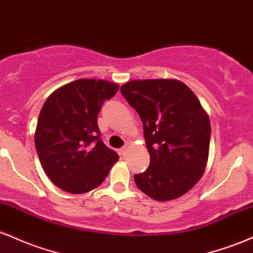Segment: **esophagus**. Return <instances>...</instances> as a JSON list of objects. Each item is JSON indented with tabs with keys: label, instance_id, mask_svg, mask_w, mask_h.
I'll list each match as a JSON object with an SVG mask.
<instances>
[{
	"label": "esophagus",
	"instance_id": "esophagus-1",
	"mask_svg": "<svg viewBox=\"0 0 253 253\" xmlns=\"http://www.w3.org/2000/svg\"><path fill=\"white\" fill-rule=\"evenodd\" d=\"M119 153H121L122 157H126L127 153H129V147L124 146L123 148H121V150H119Z\"/></svg>",
	"mask_w": 253,
	"mask_h": 253
}]
</instances>
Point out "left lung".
Here are the masks:
<instances>
[{
	"label": "left lung",
	"mask_w": 253,
	"mask_h": 253,
	"mask_svg": "<svg viewBox=\"0 0 253 253\" xmlns=\"http://www.w3.org/2000/svg\"><path fill=\"white\" fill-rule=\"evenodd\" d=\"M121 92L141 117L149 167L135 174L137 188L159 202L175 200L202 178L211 121L195 93L174 79L132 80Z\"/></svg>",
	"instance_id": "1"
}]
</instances>
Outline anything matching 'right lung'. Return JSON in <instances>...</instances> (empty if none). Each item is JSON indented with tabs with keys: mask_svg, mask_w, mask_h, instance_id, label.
Instances as JSON below:
<instances>
[{
	"mask_svg": "<svg viewBox=\"0 0 253 253\" xmlns=\"http://www.w3.org/2000/svg\"><path fill=\"white\" fill-rule=\"evenodd\" d=\"M119 84L80 79L52 92L39 113L35 144L50 180L69 194L98 188L118 161L100 138L98 113Z\"/></svg>",
	"mask_w": 253,
	"mask_h": 253,
	"instance_id": "right-lung-1",
	"label": "right lung"
}]
</instances>
